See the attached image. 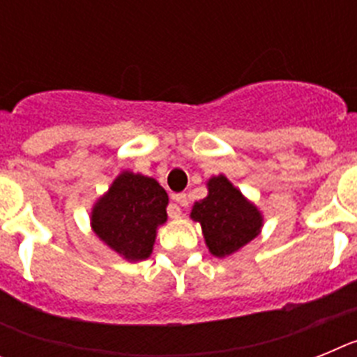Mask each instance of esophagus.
<instances>
[{"label": "esophagus", "mask_w": 357, "mask_h": 357, "mask_svg": "<svg viewBox=\"0 0 357 357\" xmlns=\"http://www.w3.org/2000/svg\"><path fill=\"white\" fill-rule=\"evenodd\" d=\"M173 200H175L176 204H178V206H182V207H188L189 206V197L185 193L175 195V197H173Z\"/></svg>", "instance_id": "esophagus-1"}]
</instances>
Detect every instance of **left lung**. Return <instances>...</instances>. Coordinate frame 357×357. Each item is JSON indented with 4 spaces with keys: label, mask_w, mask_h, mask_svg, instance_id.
<instances>
[{
    "label": "left lung",
    "mask_w": 357,
    "mask_h": 357,
    "mask_svg": "<svg viewBox=\"0 0 357 357\" xmlns=\"http://www.w3.org/2000/svg\"><path fill=\"white\" fill-rule=\"evenodd\" d=\"M207 189V197L195 202L191 218L202 225V234L211 254L225 257L259 234L263 214L225 175L211 176Z\"/></svg>",
    "instance_id": "8db88e82"
}]
</instances>
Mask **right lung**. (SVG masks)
I'll return each mask as SVG.
<instances>
[{"instance_id": "right-lung-1", "label": "right lung", "mask_w": 357, "mask_h": 357, "mask_svg": "<svg viewBox=\"0 0 357 357\" xmlns=\"http://www.w3.org/2000/svg\"><path fill=\"white\" fill-rule=\"evenodd\" d=\"M168 193L141 173L123 172L94 204L91 227L94 234L127 261L150 257L157 227L166 222Z\"/></svg>"}]
</instances>
